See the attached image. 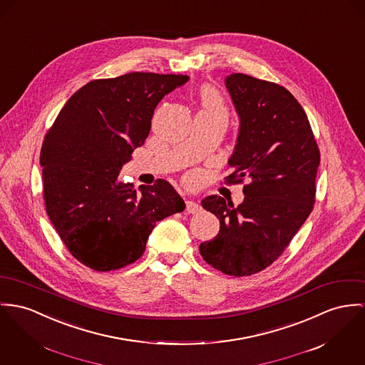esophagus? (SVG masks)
<instances>
[{"mask_svg":"<svg viewBox=\"0 0 365 365\" xmlns=\"http://www.w3.org/2000/svg\"><path fill=\"white\" fill-rule=\"evenodd\" d=\"M186 211L189 212V214H196L200 211V205L195 202V201H192V200H187L186 201Z\"/></svg>","mask_w":365,"mask_h":365,"instance_id":"obj_1","label":"esophagus"}]
</instances>
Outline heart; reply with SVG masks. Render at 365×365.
<instances>
[{
	"mask_svg": "<svg viewBox=\"0 0 365 365\" xmlns=\"http://www.w3.org/2000/svg\"><path fill=\"white\" fill-rule=\"evenodd\" d=\"M201 101H202V107H204L202 111H220V113H224L222 101H221L220 96L214 90H211V88L204 90V93L201 96Z\"/></svg>",
	"mask_w": 365,
	"mask_h": 365,
	"instance_id": "obj_1",
	"label": "heart"
}]
</instances>
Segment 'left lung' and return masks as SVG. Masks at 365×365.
I'll return each mask as SVG.
<instances>
[{
  "mask_svg": "<svg viewBox=\"0 0 365 365\" xmlns=\"http://www.w3.org/2000/svg\"><path fill=\"white\" fill-rule=\"evenodd\" d=\"M225 84L240 119L225 179L250 183L237 207L217 195L201 201L221 227L200 254L226 275L249 277L278 259L309 218L319 150L303 107L283 86L243 73L226 76Z\"/></svg>",
  "mask_w": 365,
  "mask_h": 365,
  "instance_id": "8db88e82",
  "label": "left lung"
}]
</instances>
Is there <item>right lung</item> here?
<instances>
[{
	"label": "right lung",
	"instance_id": "obj_1",
	"mask_svg": "<svg viewBox=\"0 0 365 365\" xmlns=\"http://www.w3.org/2000/svg\"><path fill=\"white\" fill-rule=\"evenodd\" d=\"M186 75L133 72L84 84L63 106L41 153L46 211L71 254L100 272L139 259L154 226L185 210L172 185L118 175L147 139L158 103Z\"/></svg>",
	"mask_w": 365,
	"mask_h": 365
}]
</instances>
